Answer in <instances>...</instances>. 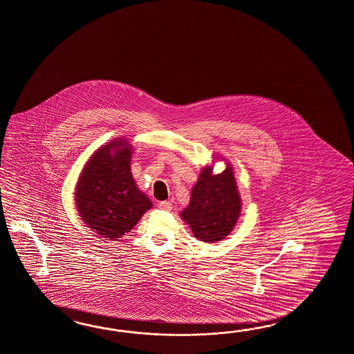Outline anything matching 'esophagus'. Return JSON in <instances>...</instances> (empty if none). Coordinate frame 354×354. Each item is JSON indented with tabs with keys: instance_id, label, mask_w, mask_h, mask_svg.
<instances>
[{
	"instance_id": "34e87169",
	"label": "esophagus",
	"mask_w": 354,
	"mask_h": 354,
	"mask_svg": "<svg viewBox=\"0 0 354 354\" xmlns=\"http://www.w3.org/2000/svg\"><path fill=\"white\" fill-rule=\"evenodd\" d=\"M158 208H160V209H162V211H171L173 205H171V202L162 201V202H160V203H158Z\"/></svg>"
}]
</instances>
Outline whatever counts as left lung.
Returning a JSON list of instances; mask_svg holds the SVG:
<instances>
[{"instance_id": "left-lung-1", "label": "left lung", "mask_w": 354, "mask_h": 354, "mask_svg": "<svg viewBox=\"0 0 354 354\" xmlns=\"http://www.w3.org/2000/svg\"><path fill=\"white\" fill-rule=\"evenodd\" d=\"M241 199L232 165L221 174L205 166L192 188L188 207L180 212L193 235L205 243L223 241L232 233L241 215Z\"/></svg>"}]
</instances>
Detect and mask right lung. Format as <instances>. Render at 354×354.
<instances>
[{
    "instance_id": "obj_1",
    "label": "right lung",
    "mask_w": 354,
    "mask_h": 354,
    "mask_svg": "<svg viewBox=\"0 0 354 354\" xmlns=\"http://www.w3.org/2000/svg\"><path fill=\"white\" fill-rule=\"evenodd\" d=\"M133 147L125 138L98 148L79 176L75 205L84 224L107 241L129 233L152 208L130 171Z\"/></svg>"
}]
</instances>
